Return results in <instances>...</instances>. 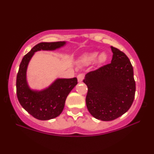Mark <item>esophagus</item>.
<instances>
[{
  "instance_id": "1",
  "label": "esophagus",
  "mask_w": 154,
  "mask_h": 154,
  "mask_svg": "<svg viewBox=\"0 0 154 154\" xmlns=\"http://www.w3.org/2000/svg\"><path fill=\"white\" fill-rule=\"evenodd\" d=\"M77 79H78V81L81 83V82L83 81V80L84 79V75L83 74V73L79 74V75H78V76H77Z\"/></svg>"
}]
</instances>
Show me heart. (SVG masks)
<instances>
[{"label": "heart", "instance_id": "heart-1", "mask_svg": "<svg viewBox=\"0 0 154 154\" xmlns=\"http://www.w3.org/2000/svg\"><path fill=\"white\" fill-rule=\"evenodd\" d=\"M98 52H85L79 58V62L81 64L83 65H88L91 63L94 62L96 60V58L98 56L97 61L98 64H104V62H106L107 59H108V55L106 52H103L100 54L98 56Z\"/></svg>", "mask_w": 154, "mask_h": 154}]
</instances>
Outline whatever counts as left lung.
Listing matches in <instances>:
<instances>
[{
	"instance_id": "left-lung-1",
	"label": "left lung",
	"mask_w": 154,
	"mask_h": 154,
	"mask_svg": "<svg viewBox=\"0 0 154 154\" xmlns=\"http://www.w3.org/2000/svg\"><path fill=\"white\" fill-rule=\"evenodd\" d=\"M111 63L88 73L86 106L92 116L113 121L127 112L134 101L135 81L133 67L125 53L111 46Z\"/></svg>"
}]
</instances>
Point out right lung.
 <instances>
[{
    "mask_svg": "<svg viewBox=\"0 0 154 154\" xmlns=\"http://www.w3.org/2000/svg\"><path fill=\"white\" fill-rule=\"evenodd\" d=\"M66 45V41L46 43L35 45L23 57L17 75V95L23 108L35 119L47 121L57 117L64 108L67 96L77 85L76 78L57 79L42 90L29 87L27 82V69L35 52L41 50L53 51Z\"/></svg>",
    "mask_w": 154,
    "mask_h": 154,
    "instance_id": "right-lung-1",
    "label": "right lung"
}]
</instances>
